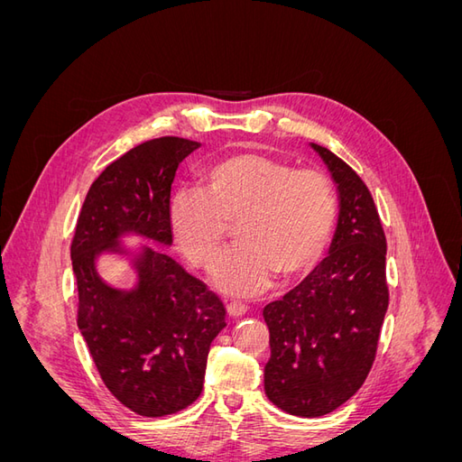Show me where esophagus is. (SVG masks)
Here are the masks:
<instances>
[{
	"label": "esophagus",
	"mask_w": 462,
	"mask_h": 462,
	"mask_svg": "<svg viewBox=\"0 0 462 462\" xmlns=\"http://www.w3.org/2000/svg\"><path fill=\"white\" fill-rule=\"evenodd\" d=\"M246 312H248V306H246L245 302L231 300V302L227 304V314H229L231 318H241V316H245Z\"/></svg>",
	"instance_id": "esophagus-1"
}]
</instances>
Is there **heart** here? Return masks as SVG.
<instances>
[{"mask_svg":"<svg viewBox=\"0 0 462 462\" xmlns=\"http://www.w3.org/2000/svg\"><path fill=\"white\" fill-rule=\"evenodd\" d=\"M200 187L180 189L170 204L173 239L187 260L209 270L239 223L241 245L219 260L214 282L235 295H258L273 273L292 279L312 270L326 253L337 217L331 180L316 170L262 153L214 162Z\"/></svg>","mask_w":462,"mask_h":462,"instance_id":"1","label":"heart"}]
</instances>
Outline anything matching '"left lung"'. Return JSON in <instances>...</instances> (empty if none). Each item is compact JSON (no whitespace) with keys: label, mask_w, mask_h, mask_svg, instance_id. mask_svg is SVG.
Returning <instances> with one entry per match:
<instances>
[{"label":"left lung","mask_w":462,"mask_h":462,"mask_svg":"<svg viewBox=\"0 0 462 462\" xmlns=\"http://www.w3.org/2000/svg\"><path fill=\"white\" fill-rule=\"evenodd\" d=\"M339 190L329 256L263 309L272 356L263 389L282 411L333 412L366 382L389 304L385 233L365 180L328 148L312 144Z\"/></svg>","instance_id":"8db88e82"}]
</instances>
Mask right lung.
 I'll list each match as a JSON object with an SVG mask.
<instances>
[{"label": "right lung", "mask_w": 462, "mask_h": 462, "mask_svg": "<svg viewBox=\"0 0 462 462\" xmlns=\"http://www.w3.org/2000/svg\"><path fill=\"white\" fill-rule=\"evenodd\" d=\"M200 143L160 136L109 163L82 204L71 243L77 324L102 382L129 411L160 418L187 409L204 389L209 345L226 328V306L200 279L156 248L136 260L138 285L117 291L96 273L123 233L171 245V183Z\"/></svg>", "instance_id": "right-lung-1"}]
</instances>
